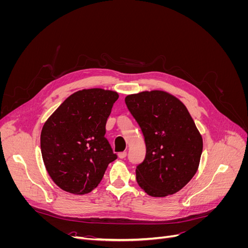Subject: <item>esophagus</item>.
<instances>
[{"instance_id":"esophagus-1","label":"esophagus","mask_w":248,"mask_h":248,"mask_svg":"<svg viewBox=\"0 0 248 248\" xmlns=\"http://www.w3.org/2000/svg\"><path fill=\"white\" fill-rule=\"evenodd\" d=\"M126 155H127V153H126L125 151H123V152H120V153H118V156H119V158H121V159L125 158V157H126Z\"/></svg>"}]
</instances>
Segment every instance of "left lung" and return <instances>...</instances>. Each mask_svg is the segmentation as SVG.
<instances>
[{
	"mask_svg": "<svg viewBox=\"0 0 248 248\" xmlns=\"http://www.w3.org/2000/svg\"><path fill=\"white\" fill-rule=\"evenodd\" d=\"M125 103L145 138L146 157L137 167V182L149 196L178 192L196 175L202 139L183 102L153 90L127 95Z\"/></svg>",
	"mask_w": 248,
	"mask_h": 248,
	"instance_id": "left-lung-1",
	"label": "left lung"
}]
</instances>
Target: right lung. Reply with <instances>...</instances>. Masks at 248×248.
Here are the masks:
<instances>
[{"label": "right lung", "mask_w": 248, "mask_h": 248, "mask_svg": "<svg viewBox=\"0 0 248 248\" xmlns=\"http://www.w3.org/2000/svg\"><path fill=\"white\" fill-rule=\"evenodd\" d=\"M118 98V93L110 90H80L66 98L44 123L42 159L61 189L89 193L100 183L108 163L117 158L104 134Z\"/></svg>", "instance_id": "1"}]
</instances>
